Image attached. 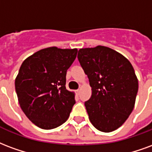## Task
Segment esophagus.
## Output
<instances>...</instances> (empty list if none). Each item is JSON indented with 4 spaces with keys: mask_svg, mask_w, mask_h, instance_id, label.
Masks as SVG:
<instances>
[{
    "mask_svg": "<svg viewBox=\"0 0 152 152\" xmlns=\"http://www.w3.org/2000/svg\"><path fill=\"white\" fill-rule=\"evenodd\" d=\"M75 93H76L77 96H78V95H79V93H80V90H79V89L76 90V91H75Z\"/></svg>",
    "mask_w": 152,
    "mask_h": 152,
    "instance_id": "34e87169",
    "label": "esophagus"
}]
</instances>
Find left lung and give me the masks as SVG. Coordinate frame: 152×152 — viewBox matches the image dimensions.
I'll return each instance as SVG.
<instances>
[{"instance_id": "obj_1", "label": "left lung", "mask_w": 152, "mask_h": 152, "mask_svg": "<svg viewBox=\"0 0 152 152\" xmlns=\"http://www.w3.org/2000/svg\"><path fill=\"white\" fill-rule=\"evenodd\" d=\"M77 59L92 94L85 106L93 126L102 132L119 128L132 113L138 82L131 63L110 48H81Z\"/></svg>"}]
</instances>
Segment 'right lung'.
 <instances>
[{
    "label": "right lung",
    "mask_w": 152,
    "mask_h": 152,
    "mask_svg": "<svg viewBox=\"0 0 152 152\" xmlns=\"http://www.w3.org/2000/svg\"><path fill=\"white\" fill-rule=\"evenodd\" d=\"M77 50L56 47L36 52L23 62L15 79L20 107L35 126L58 127L68 119L75 104V93L66 90V72Z\"/></svg>",
    "instance_id": "1"
}]
</instances>
